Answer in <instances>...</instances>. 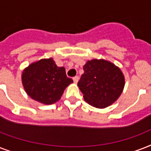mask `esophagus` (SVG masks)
<instances>
[{
	"label": "esophagus",
	"mask_w": 151,
	"mask_h": 151,
	"mask_svg": "<svg viewBox=\"0 0 151 151\" xmlns=\"http://www.w3.org/2000/svg\"><path fill=\"white\" fill-rule=\"evenodd\" d=\"M79 80V77L78 76H75L73 77V81H74L75 83H77V82Z\"/></svg>",
	"instance_id": "obj_1"
}]
</instances>
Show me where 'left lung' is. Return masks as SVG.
I'll return each instance as SVG.
<instances>
[{
  "label": "left lung",
  "instance_id": "obj_1",
  "mask_svg": "<svg viewBox=\"0 0 151 151\" xmlns=\"http://www.w3.org/2000/svg\"><path fill=\"white\" fill-rule=\"evenodd\" d=\"M78 83L84 100L99 109L108 107L120 96L124 87V76L114 64L103 59L88 60Z\"/></svg>",
  "mask_w": 151,
  "mask_h": 151
}]
</instances>
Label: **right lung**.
Segmentation results:
<instances>
[{
	"instance_id": "obj_1",
	"label": "right lung",
	"mask_w": 151,
	"mask_h": 151,
	"mask_svg": "<svg viewBox=\"0 0 151 151\" xmlns=\"http://www.w3.org/2000/svg\"><path fill=\"white\" fill-rule=\"evenodd\" d=\"M73 83L64 67H57L52 58L42 59L23 70L22 83L27 94L35 101L51 105L62 96L65 89Z\"/></svg>"
}]
</instances>
